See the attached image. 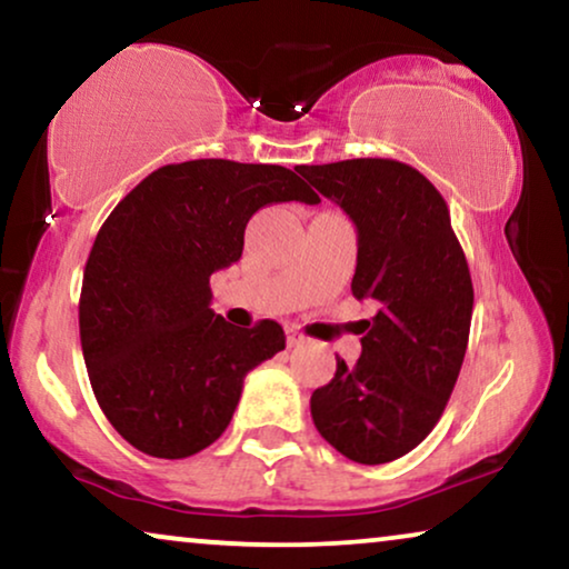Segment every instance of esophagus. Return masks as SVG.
Listing matches in <instances>:
<instances>
[{"label":"esophagus","instance_id":"34e87169","mask_svg":"<svg viewBox=\"0 0 569 569\" xmlns=\"http://www.w3.org/2000/svg\"><path fill=\"white\" fill-rule=\"evenodd\" d=\"M302 341H306V333L290 326V329H287V347H300Z\"/></svg>","mask_w":569,"mask_h":569}]
</instances>
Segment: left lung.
<instances>
[{"instance_id":"8db88e82","label":"left lung","mask_w":569,"mask_h":569,"mask_svg":"<svg viewBox=\"0 0 569 569\" xmlns=\"http://www.w3.org/2000/svg\"><path fill=\"white\" fill-rule=\"evenodd\" d=\"M357 224L352 295L376 300L362 355L310 396L316 430L357 463L415 450L446 411L469 345L473 287L440 191L407 162L298 166Z\"/></svg>"}]
</instances>
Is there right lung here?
<instances>
[{"label":"right lung","mask_w":569,"mask_h":569,"mask_svg":"<svg viewBox=\"0 0 569 569\" xmlns=\"http://www.w3.org/2000/svg\"><path fill=\"white\" fill-rule=\"evenodd\" d=\"M274 201L318 204L282 166L189 160L123 197L84 263L80 341L92 393L123 440L189 458L220 438L248 370L284 349L277 321L236 329L209 308V277L243 253V232Z\"/></svg>","instance_id":"right-lung-1"}]
</instances>
